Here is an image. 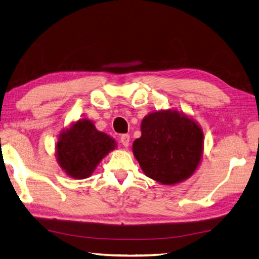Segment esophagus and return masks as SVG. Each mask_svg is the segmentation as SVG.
Masks as SVG:
<instances>
[{"label":"esophagus","mask_w":259,"mask_h":259,"mask_svg":"<svg viewBox=\"0 0 259 259\" xmlns=\"http://www.w3.org/2000/svg\"><path fill=\"white\" fill-rule=\"evenodd\" d=\"M120 143L122 144L124 147H128L130 143V136L129 135H122L120 137Z\"/></svg>","instance_id":"1"}]
</instances>
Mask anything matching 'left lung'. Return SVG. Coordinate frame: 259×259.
Instances as JSON below:
<instances>
[{
	"mask_svg": "<svg viewBox=\"0 0 259 259\" xmlns=\"http://www.w3.org/2000/svg\"><path fill=\"white\" fill-rule=\"evenodd\" d=\"M140 129L133 151L146 176L175 185L194 174L204 143L203 130L194 119L177 110H159L146 115Z\"/></svg>",
	"mask_w": 259,
	"mask_h": 259,
	"instance_id": "obj_1",
	"label": "left lung"
}]
</instances>
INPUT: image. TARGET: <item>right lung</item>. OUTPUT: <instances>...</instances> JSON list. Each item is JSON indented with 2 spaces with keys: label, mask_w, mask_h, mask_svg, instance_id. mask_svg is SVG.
<instances>
[{
  "label": "right lung",
  "mask_w": 259,
  "mask_h": 259,
  "mask_svg": "<svg viewBox=\"0 0 259 259\" xmlns=\"http://www.w3.org/2000/svg\"><path fill=\"white\" fill-rule=\"evenodd\" d=\"M115 148L113 138L99 131L91 120L79 119L59 134L56 158L66 175L84 180L92 175L100 161Z\"/></svg>",
  "instance_id": "1"
}]
</instances>
